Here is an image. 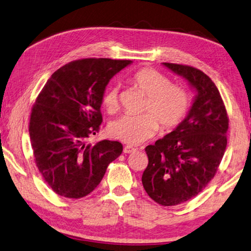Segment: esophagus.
Listing matches in <instances>:
<instances>
[{"instance_id":"1","label":"esophagus","mask_w":251,"mask_h":251,"mask_svg":"<svg viewBox=\"0 0 251 251\" xmlns=\"http://www.w3.org/2000/svg\"><path fill=\"white\" fill-rule=\"evenodd\" d=\"M136 151V148H134L132 146H125L124 149H123V152L124 153H132V152Z\"/></svg>"}]
</instances>
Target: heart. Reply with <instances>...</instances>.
Here are the masks:
<instances>
[{"instance_id":"heart-1","label":"heart","mask_w":251,"mask_h":251,"mask_svg":"<svg viewBox=\"0 0 251 251\" xmlns=\"http://www.w3.org/2000/svg\"><path fill=\"white\" fill-rule=\"evenodd\" d=\"M132 85L148 98L146 112L141 116L123 115L113 121L109 132L113 138L128 145H139L153 136L159 128H173L184 119L189 109V97L183 88L172 86L169 78L149 68L131 76ZM105 109L113 113L119 107V87L111 86L103 97Z\"/></svg>"}]
</instances>
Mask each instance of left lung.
<instances>
[{
    "label": "left lung",
    "instance_id": "obj_1",
    "mask_svg": "<svg viewBox=\"0 0 251 251\" xmlns=\"http://www.w3.org/2000/svg\"><path fill=\"white\" fill-rule=\"evenodd\" d=\"M162 64L184 78L196 93L187 116L146 148L149 163L142 185L151 199L169 207L196 197L214 177L226 149L228 119L217 86L203 72Z\"/></svg>",
    "mask_w": 251,
    "mask_h": 251
}]
</instances>
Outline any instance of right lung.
Segmentation results:
<instances>
[{"mask_svg": "<svg viewBox=\"0 0 251 251\" xmlns=\"http://www.w3.org/2000/svg\"><path fill=\"white\" fill-rule=\"evenodd\" d=\"M127 60L85 58L66 64L44 85L32 107L29 135L34 161L54 193L82 198L100 184L123 151L119 141L87 144L102 123L100 107L111 78Z\"/></svg>", "mask_w": 251, "mask_h": 251, "instance_id": "obj_1", "label": "right lung"}]
</instances>
